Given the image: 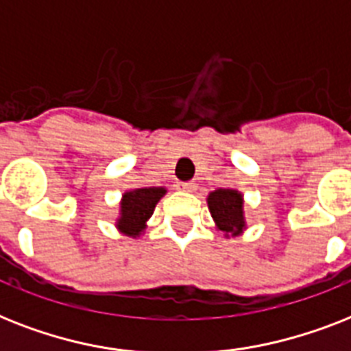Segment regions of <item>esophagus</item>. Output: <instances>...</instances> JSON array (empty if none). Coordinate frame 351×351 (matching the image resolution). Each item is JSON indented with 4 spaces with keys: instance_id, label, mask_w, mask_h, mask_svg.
<instances>
[{
    "instance_id": "obj_1",
    "label": "esophagus",
    "mask_w": 351,
    "mask_h": 351,
    "mask_svg": "<svg viewBox=\"0 0 351 351\" xmlns=\"http://www.w3.org/2000/svg\"><path fill=\"white\" fill-rule=\"evenodd\" d=\"M181 186H183V190H193L195 189V181H186V183H183Z\"/></svg>"
}]
</instances>
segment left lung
Segmentation results:
<instances>
[{"label":"left lung","mask_w":351,"mask_h":351,"mask_svg":"<svg viewBox=\"0 0 351 351\" xmlns=\"http://www.w3.org/2000/svg\"><path fill=\"white\" fill-rule=\"evenodd\" d=\"M210 214L224 234L235 235L245 228L243 197L237 190L219 189L208 195Z\"/></svg>","instance_id":"8db88e82"}]
</instances>
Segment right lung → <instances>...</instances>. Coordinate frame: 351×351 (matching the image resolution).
<instances>
[{
    "instance_id": "add662e5",
    "label": "right lung",
    "mask_w": 351,
    "mask_h": 351,
    "mask_svg": "<svg viewBox=\"0 0 351 351\" xmlns=\"http://www.w3.org/2000/svg\"><path fill=\"white\" fill-rule=\"evenodd\" d=\"M165 192L167 190L159 186H148V189H136L125 193L121 201V217L117 226L132 237L141 234L145 223L150 219L156 204L165 195Z\"/></svg>"
}]
</instances>
